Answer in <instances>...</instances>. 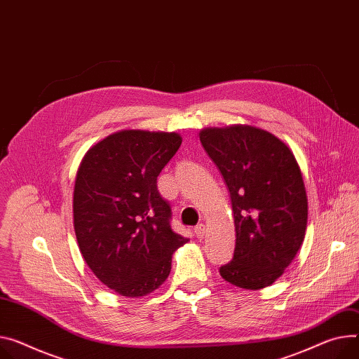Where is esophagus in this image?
I'll list each match as a JSON object with an SVG mask.
<instances>
[{
    "label": "esophagus",
    "mask_w": 359,
    "mask_h": 359,
    "mask_svg": "<svg viewBox=\"0 0 359 359\" xmlns=\"http://www.w3.org/2000/svg\"><path fill=\"white\" fill-rule=\"evenodd\" d=\"M204 230H205V227H204L203 224H200V226H197V227L194 229V233H196L197 238H203V237H204Z\"/></svg>",
    "instance_id": "obj_1"
}]
</instances>
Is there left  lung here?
<instances>
[{"label": "left lung", "instance_id": "1", "mask_svg": "<svg viewBox=\"0 0 359 359\" xmlns=\"http://www.w3.org/2000/svg\"><path fill=\"white\" fill-rule=\"evenodd\" d=\"M200 141L227 184L234 214V256L219 274L247 290L270 286L305 238L308 197L299 163L278 136L250 125L205 128Z\"/></svg>", "mask_w": 359, "mask_h": 359}]
</instances>
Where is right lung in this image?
<instances>
[{
  "instance_id": "add662e5",
  "label": "right lung",
  "mask_w": 359,
  "mask_h": 359,
  "mask_svg": "<svg viewBox=\"0 0 359 359\" xmlns=\"http://www.w3.org/2000/svg\"><path fill=\"white\" fill-rule=\"evenodd\" d=\"M181 142L177 132L119 130L79 165L73 224L80 253L103 285L125 297L156 290L174 252L188 241L172 231L171 207L156 188Z\"/></svg>"
}]
</instances>
